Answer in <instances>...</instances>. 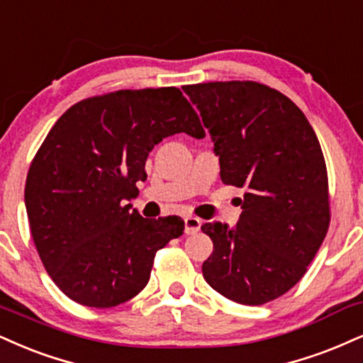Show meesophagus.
I'll use <instances>...</instances> for the list:
<instances>
[{
    "label": "esophagus",
    "instance_id": "34e87169",
    "mask_svg": "<svg viewBox=\"0 0 363 363\" xmlns=\"http://www.w3.org/2000/svg\"><path fill=\"white\" fill-rule=\"evenodd\" d=\"M201 228V220L196 216H186L184 218V231L187 235L198 233Z\"/></svg>",
    "mask_w": 363,
    "mask_h": 363
}]
</instances>
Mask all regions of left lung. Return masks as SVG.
<instances>
[{"mask_svg":"<svg viewBox=\"0 0 363 363\" xmlns=\"http://www.w3.org/2000/svg\"><path fill=\"white\" fill-rule=\"evenodd\" d=\"M182 91L209 130L221 181L245 189L237 226H201L213 240L203 276L235 303L277 299L306 274L328 231V174L316 133L287 96L259 82Z\"/></svg>","mask_w":363,"mask_h":363,"instance_id":"8db88e82","label":"left lung"}]
</instances>
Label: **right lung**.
<instances>
[{"mask_svg":"<svg viewBox=\"0 0 363 363\" xmlns=\"http://www.w3.org/2000/svg\"><path fill=\"white\" fill-rule=\"evenodd\" d=\"M176 133L204 137L177 87L96 96L52 126L30 165L25 206L43 267L67 298L126 303L147 286L157 250L182 235L179 216L152 220L126 204L152 148Z\"/></svg>","mask_w":363,"mask_h":363,"instance_id":"obj_1","label":"right lung"}]
</instances>
